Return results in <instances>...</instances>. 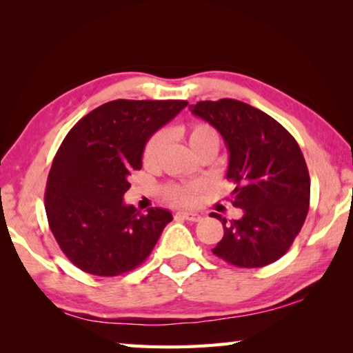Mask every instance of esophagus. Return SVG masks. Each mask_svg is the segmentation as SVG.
Wrapping results in <instances>:
<instances>
[{"mask_svg":"<svg viewBox=\"0 0 353 353\" xmlns=\"http://www.w3.org/2000/svg\"><path fill=\"white\" fill-rule=\"evenodd\" d=\"M176 216L183 218V219H187V221H191V223H198V221H201V214L199 213H193V212H177Z\"/></svg>","mask_w":353,"mask_h":353,"instance_id":"esophagus-1","label":"esophagus"}]
</instances>
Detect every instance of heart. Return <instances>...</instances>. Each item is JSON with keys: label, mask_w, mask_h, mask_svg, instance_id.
Returning <instances> with one entry per match:
<instances>
[{"label": "heart", "mask_w": 353, "mask_h": 353, "mask_svg": "<svg viewBox=\"0 0 353 353\" xmlns=\"http://www.w3.org/2000/svg\"><path fill=\"white\" fill-rule=\"evenodd\" d=\"M170 134H174L181 137L182 140L187 141V145L191 148V151L194 154L199 149L205 146H219V135L216 129L210 124L196 121L187 124V126H179L176 129L170 130ZM163 148V134L157 132L154 134L151 139L146 141L145 148H143V163L146 166H154L157 163L159 154ZM202 193V185L199 183H190L183 185V187H170L166 191V198L177 204L185 205H193L198 202L199 196Z\"/></svg>", "instance_id": "1"}]
</instances>
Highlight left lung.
Segmentation results:
<instances>
[{
	"label": "left lung",
	"mask_w": 353,
	"mask_h": 353,
	"mask_svg": "<svg viewBox=\"0 0 353 353\" xmlns=\"http://www.w3.org/2000/svg\"><path fill=\"white\" fill-rule=\"evenodd\" d=\"M223 135L229 149L227 179L235 183L232 204L243 218L219 214L224 236L212 252L236 268H261L291 248L310 207V174L288 130L268 113L224 98L190 105Z\"/></svg>",
	"instance_id": "left-lung-1"
}]
</instances>
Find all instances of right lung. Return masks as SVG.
I'll return each mask as SVG.
<instances>
[{
	"label": "right lung",
	"mask_w": 353,
	"mask_h": 353,
	"mask_svg": "<svg viewBox=\"0 0 353 353\" xmlns=\"http://www.w3.org/2000/svg\"><path fill=\"white\" fill-rule=\"evenodd\" d=\"M188 103L115 99L87 113L65 137L45 191L48 224L59 248L81 271L115 277L145 261L172 214L126 205L130 172L155 130Z\"/></svg>",
	"instance_id": "right-lung-1"
}]
</instances>
